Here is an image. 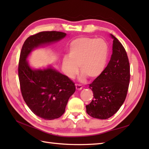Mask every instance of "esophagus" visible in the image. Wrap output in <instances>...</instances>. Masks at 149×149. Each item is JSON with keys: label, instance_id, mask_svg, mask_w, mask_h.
<instances>
[{"label": "esophagus", "instance_id": "esophagus-1", "mask_svg": "<svg viewBox=\"0 0 149 149\" xmlns=\"http://www.w3.org/2000/svg\"><path fill=\"white\" fill-rule=\"evenodd\" d=\"M75 88H76L77 90H81L83 89V86H82L81 84H75Z\"/></svg>", "mask_w": 149, "mask_h": 149}]
</instances>
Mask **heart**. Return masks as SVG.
Returning a JSON list of instances; mask_svg holds the SVG:
<instances>
[{
  "instance_id": "heart-1",
  "label": "heart",
  "mask_w": 149,
  "mask_h": 149,
  "mask_svg": "<svg viewBox=\"0 0 149 149\" xmlns=\"http://www.w3.org/2000/svg\"><path fill=\"white\" fill-rule=\"evenodd\" d=\"M108 58V46L102 39L82 37L75 39L70 45L68 57L63 59L62 67L65 75L74 79L79 66L81 81L86 76L95 79L102 74Z\"/></svg>"
}]
</instances>
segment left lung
Instances as JSON below:
<instances>
[{
  "label": "left lung",
  "instance_id": "left-lung-1",
  "mask_svg": "<svg viewBox=\"0 0 149 149\" xmlns=\"http://www.w3.org/2000/svg\"><path fill=\"white\" fill-rule=\"evenodd\" d=\"M110 36L113 40L111 59L102 74L90 84L93 98L86 106L88 115L102 120L110 118L120 108L130 81V66L124 47L113 34Z\"/></svg>",
  "mask_w": 149,
  "mask_h": 149
}]
</instances>
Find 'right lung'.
<instances>
[{
	"label": "right lung",
	"instance_id": "1",
	"mask_svg": "<svg viewBox=\"0 0 149 149\" xmlns=\"http://www.w3.org/2000/svg\"><path fill=\"white\" fill-rule=\"evenodd\" d=\"M66 36V33L58 31L40 32L28 38L21 50L18 77L22 97L32 112L44 120L59 118L65 113L75 86L51 65L34 68L27 59L34 50L58 42Z\"/></svg>",
	"mask_w": 149,
	"mask_h": 149
}]
</instances>
